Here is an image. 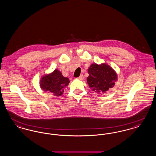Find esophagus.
<instances>
[{"label": "esophagus", "mask_w": 156, "mask_h": 156, "mask_svg": "<svg viewBox=\"0 0 156 156\" xmlns=\"http://www.w3.org/2000/svg\"><path fill=\"white\" fill-rule=\"evenodd\" d=\"M78 79L80 80H82L83 79V75H81L78 78Z\"/></svg>", "instance_id": "1"}]
</instances>
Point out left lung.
Listing matches in <instances>:
<instances>
[{
    "mask_svg": "<svg viewBox=\"0 0 156 156\" xmlns=\"http://www.w3.org/2000/svg\"><path fill=\"white\" fill-rule=\"evenodd\" d=\"M89 76L87 82L89 87L95 92L104 94L115 86L118 81L116 72L106 63L92 64L88 69Z\"/></svg>",
    "mask_w": 156,
    "mask_h": 156,
    "instance_id": "left-lung-1",
    "label": "left lung"
}]
</instances>
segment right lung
I'll return each instance as SVG.
<instances>
[{"instance_id":"1","label":"right lung","mask_w":156,"mask_h":156,"mask_svg":"<svg viewBox=\"0 0 156 156\" xmlns=\"http://www.w3.org/2000/svg\"><path fill=\"white\" fill-rule=\"evenodd\" d=\"M69 82L68 78L64 77L58 69H55L52 73L41 76L40 87L44 91L52 93L54 96L60 97L63 94L64 89Z\"/></svg>"}]
</instances>
